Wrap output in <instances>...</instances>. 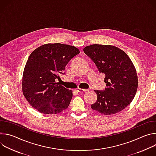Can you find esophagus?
<instances>
[{
	"label": "esophagus",
	"mask_w": 156,
	"mask_h": 156,
	"mask_svg": "<svg viewBox=\"0 0 156 156\" xmlns=\"http://www.w3.org/2000/svg\"><path fill=\"white\" fill-rule=\"evenodd\" d=\"M88 91H89V90H87V89H81V88L77 89V91L79 93H83V92H86Z\"/></svg>",
	"instance_id": "1"
}]
</instances>
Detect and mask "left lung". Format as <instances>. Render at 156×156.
I'll return each instance as SVG.
<instances>
[{
    "mask_svg": "<svg viewBox=\"0 0 156 156\" xmlns=\"http://www.w3.org/2000/svg\"><path fill=\"white\" fill-rule=\"evenodd\" d=\"M84 52L95 63L100 73H104L106 87L94 90L97 101L92 109L104 115L117 114L126 107L136 93L138 80L136 69L128 55L110 45L93 44Z\"/></svg>",
    "mask_w": 156,
    "mask_h": 156,
    "instance_id": "8db88e82",
    "label": "left lung"
}]
</instances>
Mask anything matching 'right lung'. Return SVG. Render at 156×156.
<instances>
[{"label":"right lung","instance_id":"obj_1","mask_svg":"<svg viewBox=\"0 0 156 156\" xmlns=\"http://www.w3.org/2000/svg\"><path fill=\"white\" fill-rule=\"evenodd\" d=\"M80 51L60 43L46 44L30 54L22 78V91L30 104L39 112L55 114L68 108L72 91L55 81Z\"/></svg>","mask_w":156,"mask_h":156}]
</instances>
